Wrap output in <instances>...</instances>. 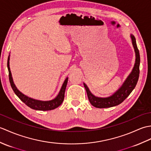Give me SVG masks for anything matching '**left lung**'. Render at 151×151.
I'll return each instance as SVG.
<instances>
[{"label":"left lung","mask_w":151,"mask_h":151,"mask_svg":"<svg viewBox=\"0 0 151 151\" xmlns=\"http://www.w3.org/2000/svg\"><path fill=\"white\" fill-rule=\"evenodd\" d=\"M132 42L136 53V62L132 72L125 80L121 87L114 93L108 97H97L93 95L89 91L88 86L84 83V88L87 92L89 102L95 108H105L115 106L123 102L127 98L133 89L135 88L139 76L140 56L139 50L137 49L136 38L132 34L130 35Z\"/></svg>","instance_id":"8db88e82"}]
</instances>
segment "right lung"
<instances>
[{
    "mask_svg": "<svg viewBox=\"0 0 151 151\" xmlns=\"http://www.w3.org/2000/svg\"><path fill=\"white\" fill-rule=\"evenodd\" d=\"M7 66L9 71V82H10V85L12 86V88L14 90L15 95L21 99V101L24 102V103L30 107L32 109L36 110H41V111H47V110H54L56 108L59 106L60 105L62 104L64 99V95H65V91L66 89V86L67 84V81H68V78H66V79L64 81L63 84L61 88L60 91L59 93L58 94L56 97L52 100L48 101H42L39 100H36V99H32L27 97V96L22 94L21 92L19 91L17 88H16L15 86L14 81H13V78L12 76V73L10 71V68H9V56L8 58V63Z\"/></svg>",
    "mask_w": 151,
    "mask_h": 151,
    "instance_id": "1",
    "label": "right lung"
}]
</instances>
